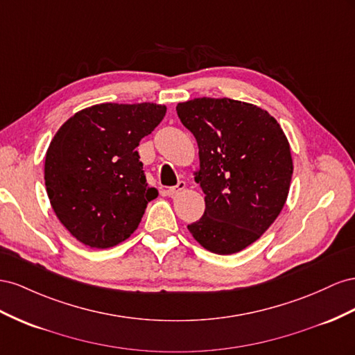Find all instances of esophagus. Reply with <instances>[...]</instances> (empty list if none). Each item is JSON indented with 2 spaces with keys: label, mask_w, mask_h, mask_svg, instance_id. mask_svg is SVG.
<instances>
[{
  "label": "esophagus",
  "mask_w": 355,
  "mask_h": 355,
  "mask_svg": "<svg viewBox=\"0 0 355 355\" xmlns=\"http://www.w3.org/2000/svg\"><path fill=\"white\" fill-rule=\"evenodd\" d=\"M184 187H186V183H184V181H178V184H177V186L166 189V195H168V196H175V195H178V193H180L181 190H184Z\"/></svg>",
  "instance_id": "34e87169"
}]
</instances>
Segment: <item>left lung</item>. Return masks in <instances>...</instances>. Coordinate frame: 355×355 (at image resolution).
<instances>
[{
    "label": "left lung",
    "instance_id": "obj_1",
    "mask_svg": "<svg viewBox=\"0 0 355 355\" xmlns=\"http://www.w3.org/2000/svg\"><path fill=\"white\" fill-rule=\"evenodd\" d=\"M177 114L199 147L195 181L205 212L187 226L216 254H234L269 229L284 207L293 175L290 144L278 121L257 105L196 98Z\"/></svg>",
    "mask_w": 355,
    "mask_h": 355
}]
</instances>
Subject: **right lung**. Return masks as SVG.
I'll list each match as a JSON object with an SVG mask.
<instances>
[{
    "label": "right lung",
    "instance_id": "add662e5",
    "mask_svg": "<svg viewBox=\"0 0 355 355\" xmlns=\"http://www.w3.org/2000/svg\"><path fill=\"white\" fill-rule=\"evenodd\" d=\"M166 114L157 104H98L53 137L44 181L56 217L77 241L108 248L138 227L157 190L148 187L137 147Z\"/></svg>",
    "mask_w": 355,
    "mask_h": 355
}]
</instances>
